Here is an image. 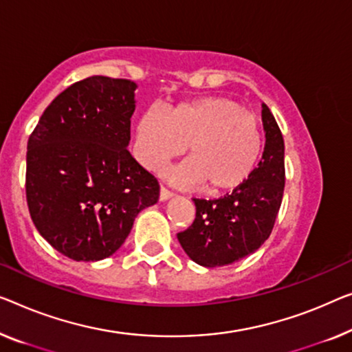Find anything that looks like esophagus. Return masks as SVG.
I'll return each instance as SVG.
<instances>
[{"label": "esophagus", "instance_id": "1", "mask_svg": "<svg viewBox=\"0 0 352 352\" xmlns=\"http://www.w3.org/2000/svg\"><path fill=\"white\" fill-rule=\"evenodd\" d=\"M170 197H174V192L169 191L164 186H161V190H160V199H161V201H169Z\"/></svg>", "mask_w": 352, "mask_h": 352}]
</instances>
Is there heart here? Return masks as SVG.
Wrapping results in <instances>:
<instances>
[{
	"mask_svg": "<svg viewBox=\"0 0 352 352\" xmlns=\"http://www.w3.org/2000/svg\"><path fill=\"white\" fill-rule=\"evenodd\" d=\"M186 158L169 172L178 185L208 194L232 192L248 180L261 153V131L253 115L232 99L210 96L182 102L164 115L145 110L135 131V155L150 170Z\"/></svg>",
	"mask_w": 352,
	"mask_h": 352,
	"instance_id": "obj_1",
	"label": "heart"
}]
</instances>
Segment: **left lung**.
<instances>
[{"label":"left lung","instance_id":"left-lung-1","mask_svg":"<svg viewBox=\"0 0 352 352\" xmlns=\"http://www.w3.org/2000/svg\"><path fill=\"white\" fill-rule=\"evenodd\" d=\"M262 126L264 153L248 180L224 197L192 199L196 218L177 239L199 265L210 269L243 259L259 250L274 229L285 191V140L265 104Z\"/></svg>","mask_w":352,"mask_h":352}]
</instances>
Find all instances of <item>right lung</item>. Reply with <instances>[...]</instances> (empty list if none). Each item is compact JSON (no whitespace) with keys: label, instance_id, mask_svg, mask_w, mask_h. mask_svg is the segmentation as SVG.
<instances>
[{"label":"right lung","instance_id":"obj_1","mask_svg":"<svg viewBox=\"0 0 352 352\" xmlns=\"http://www.w3.org/2000/svg\"><path fill=\"white\" fill-rule=\"evenodd\" d=\"M135 88L124 78H83L50 102L28 139L31 219L74 261L112 256L139 212L158 202V180L128 150Z\"/></svg>","mask_w":352,"mask_h":352}]
</instances>
